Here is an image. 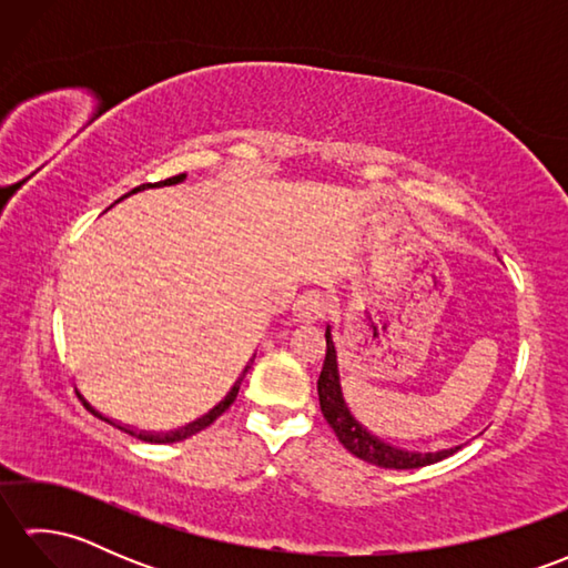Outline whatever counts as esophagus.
Here are the masks:
<instances>
[{
  "label": "esophagus",
  "mask_w": 568,
  "mask_h": 568,
  "mask_svg": "<svg viewBox=\"0 0 568 568\" xmlns=\"http://www.w3.org/2000/svg\"><path fill=\"white\" fill-rule=\"evenodd\" d=\"M324 310H327V297H324L320 291H307L295 300L293 317H295V322L312 324L324 315Z\"/></svg>",
  "instance_id": "1"
}]
</instances>
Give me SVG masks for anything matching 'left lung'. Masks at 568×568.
Returning a JSON list of instances; mask_svg holds the SVG:
<instances>
[{"instance_id":"1","label":"left lung","mask_w":568,"mask_h":568,"mask_svg":"<svg viewBox=\"0 0 568 568\" xmlns=\"http://www.w3.org/2000/svg\"><path fill=\"white\" fill-rule=\"evenodd\" d=\"M324 339H327V354H324V366L317 381L320 407H322L324 419L329 422L336 439L344 444L346 452H352L366 464L403 470V468H419V466L437 464L442 458L462 449V446H452V449H439V452L403 449V446L385 442L376 437L368 427L361 425L344 400L342 381H339V361H336V346H334L329 327L324 332Z\"/></svg>"}]
</instances>
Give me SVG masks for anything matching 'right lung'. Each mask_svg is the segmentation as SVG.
<instances>
[{"mask_svg": "<svg viewBox=\"0 0 568 568\" xmlns=\"http://www.w3.org/2000/svg\"><path fill=\"white\" fill-rule=\"evenodd\" d=\"M185 180V173L183 175H175V178H168V180H163V183H155V185H151V183H146V185H139V187H134L131 192H139V190H146V187H161V185H178V183H183ZM129 192V195H131ZM256 358V356H253ZM253 358L248 361L246 364V368L241 371V376L236 378V383L232 385V390H229L226 395H224V400L220 403V405H214L207 415H202V417H197L195 422H190V425H185V427H180V429H171V432H143V429H134V427H126V425H119V422H114V419H110V417H104L102 413H98V409H94L88 400H84V397L78 393V397L82 400V405L90 409V413L94 415V417H100V419H104V422H110V425H114V427H119L122 432H126V434H131V437H136V439H141V442H149V444H173V442H183V439H187V437H192V434H197V432H202L204 427H210L212 422L220 417L224 409H229V405H232L234 400H236V395H239V388H241V381L246 378V373H248V368H251V364H253Z\"/></svg>", "mask_w": 568, "mask_h": 568, "instance_id": "add662e5", "label": "right lung"}]
</instances>
